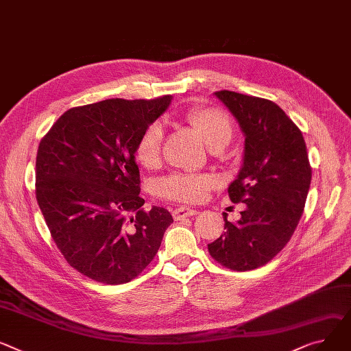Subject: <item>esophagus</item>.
<instances>
[{
  "label": "esophagus",
  "instance_id": "1",
  "mask_svg": "<svg viewBox=\"0 0 351 351\" xmlns=\"http://www.w3.org/2000/svg\"><path fill=\"white\" fill-rule=\"evenodd\" d=\"M199 212L197 210H195V208H189V207H184V206H182V207H178L175 212H173V217H175V220H182V219H184V217H191V216H195V215H197Z\"/></svg>",
  "mask_w": 351,
  "mask_h": 351
}]
</instances>
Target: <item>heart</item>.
Wrapping results in <instances>:
<instances>
[{
	"instance_id": "heart-1",
	"label": "heart",
	"mask_w": 351,
	"mask_h": 351,
	"mask_svg": "<svg viewBox=\"0 0 351 351\" xmlns=\"http://www.w3.org/2000/svg\"><path fill=\"white\" fill-rule=\"evenodd\" d=\"M188 121L203 141L213 149L224 147L232 136V124L230 117L221 110L212 107H197L184 114ZM163 139V127L160 123L149 124L135 145V156L138 162L147 169H154L160 160V148ZM215 186V179L208 175L173 173L158 186V192L162 197L182 202L199 203L204 200L207 192Z\"/></svg>"
}]
</instances>
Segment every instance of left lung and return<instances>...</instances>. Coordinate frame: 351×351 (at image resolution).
I'll list each match as a JSON object with an SVG mask.
<instances>
[{
	"label": "left lung",
	"instance_id": "obj_1",
	"mask_svg": "<svg viewBox=\"0 0 351 351\" xmlns=\"http://www.w3.org/2000/svg\"><path fill=\"white\" fill-rule=\"evenodd\" d=\"M215 96L244 134L243 165L228 186L232 203H244L237 223L227 220L208 252L221 265L250 271L269 263L291 240L309 192L312 169L300 130L275 103L221 90Z\"/></svg>",
	"mask_w": 351,
	"mask_h": 351
}]
</instances>
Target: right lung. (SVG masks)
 <instances>
[{
  "label": "right lung",
  "instance_id": "1",
  "mask_svg": "<svg viewBox=\"0 0 351 351\" xmlns=\"http://www.w3.org/2000/svg\"><path fill=\"white\" fill-rule=\"evenodd\" d=\"M172 96L111 99L67 110L38 148L36 200L66 261L97 282L141 274L173 223L167 208L143 210L135 145Z\"/></svg>",
  "mask_w": 351,
  "mask_h": 351
}]
</instances>
